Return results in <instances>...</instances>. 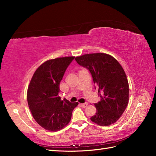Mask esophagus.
I'll list each match as a JSON object with an SVG mask.
<instances>
[{
  "label": "esophagus",
  "mask_w": 156,
  "mask_h": 156,
  "mask_svg": "<svg viewBox=\"0 0 156 156\" xmlns=\"http://www.w3.org/2000/svg\"><path fill=\"white\" fill-rule=\"evenodd\" d=\"M80 105H81V107H82L85 108V107H87V105H88V102H85V103H82V104H80Z\"/></svg>",
  "instance_id": "esophagus-1"
}]
</instances>
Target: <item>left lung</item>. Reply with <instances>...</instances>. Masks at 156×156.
Instances as JSON below:
<instances>
[{
	"label": "left lung",
	"instance_id": "8db88e82",
	"mask_svg": "<svg viewBox=\"0 0 156 156\" xmlns=\"http://www.w3.org/2000/svg\"><path fill=\"white\" fill-rule=\"evenodd\" d=\"M75 60L90 72L94 84L98 88L101 101L94 104L97 112L91 121L101 126L114 123L129 102V84L124 69L117 59L102 53L85 54Z\"/></svg>",
	"mask_w": 156,
	"mask_h": 156
}]
</instances>
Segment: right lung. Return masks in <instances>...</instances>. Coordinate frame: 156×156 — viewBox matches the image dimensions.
I'll return each mask as SVG.
<instances>
[{
  "mask_svg": "<svg viewBox=\"0 0 156 156\" xmlns=\"http://www.w3.org/2000/svg\"><path fill=\"white\" fill-rule=\"evenodd\" d=\"M74 57L59 58L44 62L36 69L27 90V102L33 117L46 130L57 131L71 120L78 102L59 97V84Z\"/></svg>",
  "mask_w": 156,
  "mask_h": 156,
  "instance_id": "right-lung-1",
  "label": "right lung"
}]
</instances>
